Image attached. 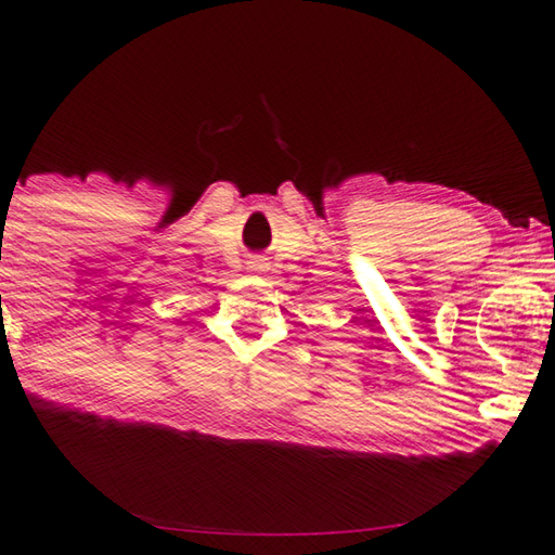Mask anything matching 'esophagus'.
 Segmentation results:
<instances>
[{
  "label": "esophagus",
  "mask_w": 555,
  "mask_h": 555,
  "mask_svg": "<svg viewBox=\"0 0 555 555\" xmlns=\"http://www.w3.org/2000/svg\"><path fill=\"white\" fill-rule=\"evenodd\" d=\"M246 268L251 270V273H263V270L268 268V263H266V258H251V261L246 263Z\"/></svg>",
  "instance_id": "obj_1"
}]
</instances>
